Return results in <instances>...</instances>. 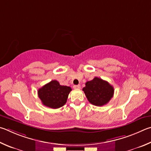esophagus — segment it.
<instances>
[{"label":"esophagus","mask_w":151,"mask_h":151,"mask_svg":"<svg viewBox=\"0 0 151 151\" xmlns=\"http://www.w3.org/2000/svg\"><path fill=\"white\" fill-rule=\"evenodd\" d=\"M73 89H80V85H76V86H73Z\"/></svg>","instance_id":"obj_1"}]
</instances>
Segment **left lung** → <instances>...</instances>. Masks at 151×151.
I'll list each match as a JSON object with an SVG mask.
<instances>
[{
    "mask_svg": "<svg viewBox=\"0 0 151 151\" xmlns=\"http://www.w3.org/2000/svg\"><path fill=\"white\" fill-rule=\"evenodd\" d=\"M83 91L89 103L96 106L106 105L114 93V88L109 82L97 77L87 81Z\"/></svg>",
    "mask_w": 151,
    "mask_h": 151,
    "instance_id": "obj_1",
    "label": "left lung"
}]
</instances>
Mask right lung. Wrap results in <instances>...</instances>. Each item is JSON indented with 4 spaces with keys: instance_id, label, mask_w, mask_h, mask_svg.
I'll return each mask as SVG.
<instances>
[{
    "instance_id": "add662e5",
    "label": "right lung",
    "mask_w": 151,
    "mask_h": 151,
    "mask_svg": "<svg viewBox=\"0 0 151 151\" xmlns=\"http://www.w3.org/2000/svg\"><path fill=\"white\" fill-rule=\"evenodd\" d=\"M71 91L70 87L61 86L58 81L52 80L40 88L38 95L45 106L58 109L65 104Z\"/></svg>"
}]
</instances>
